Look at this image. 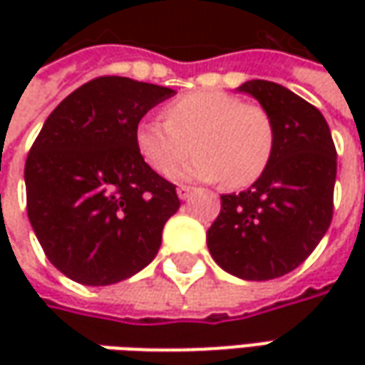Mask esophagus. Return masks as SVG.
Returning a JSON list of instances; mask_svg holds the SVG:
<instances>
[{"mask_svg":"<svg viewBox=\"0 0 365 365\" xmlns=\"http://www.w3.org/2000/svg\"><path fill=\"white\" fill-rule=\"evenodd\" d=\"M176 192H178V197H180L182 201H187L190 195H192V189H190V187H187V185H180V187L176 189Z\"/></svg>","mask_w":365,"mask_h":365,"instance_id":"esophagus-1","label":"esophagus"}]
</instances>
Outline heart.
Masks as SVG:
<instances>
[{"label": "heart", "mask_w": 365, "mask_h": 365, "mask_svg": "<svg viewBox=\"0 0 365 365\" xmlns=\"http://www.w3.org/2000/svg\"><path fill=\"white\" fill-rule=\"evenodd\" d=\"M135 148L152 170L182 180H221L247 187L266 170L274 152V121L262 106L225 91H192L164 106V121L146 118L135 125Z\"/></svg>", "instance_id": "1"}]
</instances>
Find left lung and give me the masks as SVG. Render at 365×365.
Instances as JSON below:
<instances>
[{
  "label": "left lung",
  "instance_id": "left-lung-1",
  "mask_svg": "<svg viewBox=\"0 0 365 365\" xmlns=\"http://www.w3.org/2000/svg\"><path fill=\"white\" fill-rule=\"evenodd\" d=\"M274 121V152L258 180L221 195L207 232L213 259L244 280H272L311 256L333 219L337 152L323 113L272 81H247Z\"/></svg>",
  "mask_w": 365,
  "mask_h": 365
}]
</instances>
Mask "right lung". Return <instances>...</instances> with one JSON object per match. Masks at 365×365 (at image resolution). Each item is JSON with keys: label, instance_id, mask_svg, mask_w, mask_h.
Segmentation results:
<instances>
[{"label": "right lung", "instance_id": "1", "mask_svg": "<svg viewBox=\"0 0 365 365\" xmlns=\"http://www.w3.org/2000/svg\"><path fill=\"white\" fill-rule=\"evenodd\" d=\"M168 87L97 77L44 121L26 160V209L46 258L71 280L107 287L154 259L176 187L142 160L135 125Z\"/></svg>", "mask_w": 365, "mask_h": 365}]
</instances>
